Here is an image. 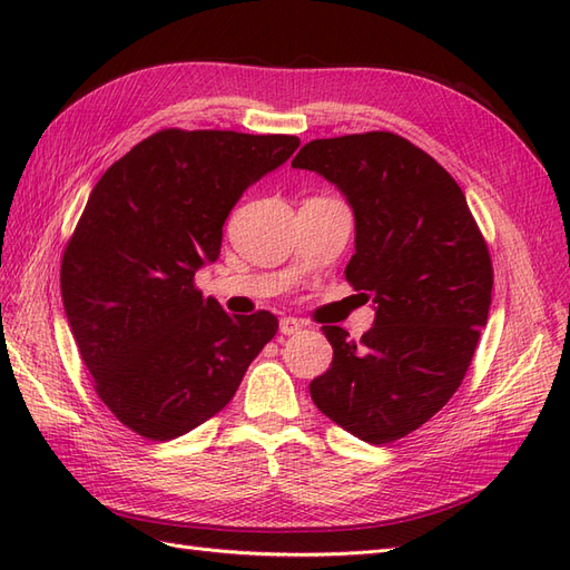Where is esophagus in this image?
Instances as JSON below:
<instances>
[{"label":"esophagus","instance_id":"1","mask_svg":"<svg viewBox=\"0 0 570 570\" xmlns=\"http://www.w3.org/2000/svg\"><path fill=\"white\" fill-rule=\"evenodd\" d=\"M302 331V321H297L295 316H283L281 318V333L283 335H295Z\"/></svg>","mask_w":570,"mask_h":570}]
</instances>
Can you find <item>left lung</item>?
<instances>
[{"mask_svg": "<svg viewBox=\"0 0 570 570\" xmlns=\"http://www.w3.org/2000/svg\"><path fill=\"white\" fill-rule=\"evenodd\" d=\"M292 166L347 197L356 252L344 275L375 304L358 342L323 325L333 364L308 392L358 440L394 442L433 419L471 366L492 302L488 243L456 180L402 135L312 140Z\"/></svg>", "mask_w": 570, "mask_h": 570, "instance_id": "8db88e82", "label": "left lung"}]
</instances>
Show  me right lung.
<instances>
[{"mask_svg": "<svg viewBox=\"0 0 570 570\" xmlns=\"http://www.w3.org/2000/svg\"><path fill=\"white\" fill-rule=\"evenodd\" d=\"M295 135L166 128L107 168L61 258V297L95 392L154 442L209 421L278 333L271 312L230 316L195 273L220 254L245 189L285 164Z\"/></svg>", "mask_w": 570, "mask_h": 570, "instance_id": "1", "label": "right lung"}]
</instances>
